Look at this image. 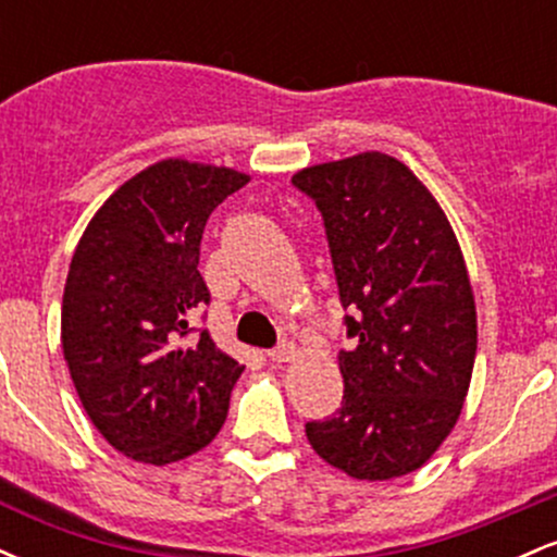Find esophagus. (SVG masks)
Listing matches in <instances>:
<instances>
[{
	"label": "esophagus",
	"instance_id": "obj_1",
	"mask_svg": "<svg viewBox=\"0 0 557 557\" xmlns=\"http://www.w3.org/2000/svg\"><path fill=\"white\" fill-rule=\"evenodd\" d=\"M293 356H296V345H293V343H280L277 348H272V350H270V359H272V361H277V363L290 361Z\"/></svg>",
	"mask_w": 557,
	"mask_h": 557
}]
</instances>
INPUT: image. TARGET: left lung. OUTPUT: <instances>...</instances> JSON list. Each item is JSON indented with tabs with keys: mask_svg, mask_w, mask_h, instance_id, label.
Instances as JSON below:
<instances>
[{
	"mask_svg": "<svg viewBox=\"0 0 557 557\" xmlns=\"http://www.w3.org/2000/svg\"><path fill=\"white\" fill-rule=\"evenodd\" d=\"M293 185L317 203L354 350L343 403L306 437L354 479H395L456 426L476 356V306L456 233L426 185L380 151L314 164Z\"/></svg>",
	"mask_w": 557,
	"mask_h": 557,
	"instance_id": "obj_1",
	"label": "left lung"
}]
</instances>
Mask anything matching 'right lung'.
Masks as SVG:
<instances>
[{
	"label": "right lung",
	"instance_id": "add662e5",
	"mask_svg": "<svg viewBox=\"0 0 557 557\" xmlns=\"http://www.w3.org/2000/svg\"><path fill=\"white\" fill-rule=\"evenodd\" d=\"M248 175L162 159L88 222L62 296V350L88 419L114 450L168 466L207 447L243 367L196 324L209 214Z\"/></svg>",
	"mask_w": 557,
	"mask_h": 557
}]
</instances>
